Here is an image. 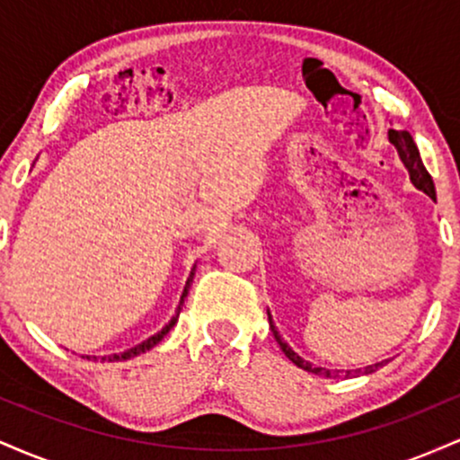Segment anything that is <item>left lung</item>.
Instances as JSON below:
<instances>
[{
	"mask_svg": "<svg viewBox=\"0 0 460 460\" xmlns=\"http://www.w3.org/2000/svg\"><path fill=\"white\" fill-rule=\"evenodd\" d=\"M389 142H392L395 149H398L400 160H402L404 166L409 168V175H411V181H413V186L420 188L421 192L429 194L430 199H437V194H435V183H432L429 171H426L424 164H421L420 151H417V146H415V142H413V136H411L409 131L389 129ZM268 322H270V329H272L274 340L279 341V346H281V350L285 352V357H288L289 361L294 363V366L307 369V372H311V374H320V376H326V378L340 376L341 372H331V369H326V367H314L309 361H305V358H300V357L296 355V352H294L292 348H289V346L285 344V341L281 340V335H279L277 329H274L270 314H268ZM381 366H383V361H381V363H374V366H367L366 369H363V372L372 374V372H376V369L381 367ZM357 372H361V369H355V372H346V378L352 376V374H357Z\"/></svg>",
	"mask_w": 460,
	"mask_h": 460,
	"instance_id": "8db88e82",
	"label": "left lung"
}]
</instances>
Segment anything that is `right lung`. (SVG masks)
Masks as SVG:
<instances>
[{
    "instance_id": "add662e5",
    "label": "right lung",
    "mask_w": 460,
    "mask_h": 460,
    "mask_svg": "<svg viewBox=\"0 0 460 460\" xmlns=\"http://www.w3.org/2000/svg\"><path fill=\"white\" fill-rule=\"evenodd\" d=\"M192 277H194V270L190 272V279H188V283H186V289H183V294H181V305H183V298L188 296V288H190V283H192ZM179 311H181V307L177 309V315H172V320L168 322V324L164 326V329H162L160 332H155V335L149 337V340H146V341H142V344H138V346H136V348H131V350L123 352V355H110V357H103L102 361H128V358H134V357L142 355V352L151 350V348L155 346V344H160V341H162V337L166 335V332L171 331L172 326H175V322H177V318H179Z\"/></svg>"
}]
</instances>
